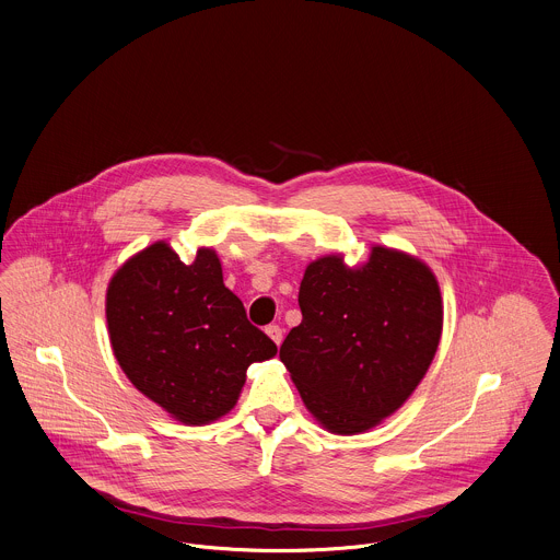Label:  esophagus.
Returning a JSON list of instances; mask_svg holds the SVG:
<instances>
[{"instance_id":"1","label":"esophagus","mask_w":560,"mask_h":560,"mask_svg":"<svg viewBox=\"0 0 560 560\" xmlns=\"http://www.w3.org/2000/svg\"><path fill=\"white\" fill-rule=\"evenodd\" d=\"M266 334H268L277 345H281V340H283V327H281V325H268V327H266Z\"/></svg>"}]
</instances>
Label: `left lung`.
<instances>
[{"mask_svg": "<svg viewBox=\"0 0 560 560\" xmlns=\"http://www.w3.org/2000/svg\"><path fill=\"white\" fill-rule=\"evenodd\" d=\"M301 325L279 358L310 413L331 433L376 427L405 405L424 378L442 336V296L420 259L374 246L369 261L342 257L307 266Z\"/></svg>", "mask_w": 560, "mask_h": 560, "instance_id": "1", "label": "left lung"}]
</instances>
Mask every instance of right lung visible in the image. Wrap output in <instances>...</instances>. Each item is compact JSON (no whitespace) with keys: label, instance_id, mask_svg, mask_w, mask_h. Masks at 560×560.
<instances>
[{"label":"right lung","instance_id":"right-lung-1","mask_svg":"<svg viewBox=\"0 0 560 560\" xmlns=\"http://www.w3.org/2000/svg\"><path fill=\"white\" fill-rule=\"evenodd\" d=\"M105 312L114 355L131 385L184 424L226 416L246 369L277 353L224 285L211 248L186 266L164 242L151 244L114 275Z\"/></svg>","mask_w":560,"mask_h":560}]
</instances>
